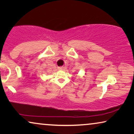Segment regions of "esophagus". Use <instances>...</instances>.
<instances>
[{"label": "esophagus", "mask_w": 134, "mask_h": 134, "mask_svg": "<svg viewBox=\"0 0 134 134\" xmlns=\"http://www.w3.org/2000/svg\"><path fill=\"white\" fill-rule=\"evenodd\" d=\"M58 69L59 70H64V67H59Z\"/></svg>", "instance_id": "obj_1"}]
</instances>
